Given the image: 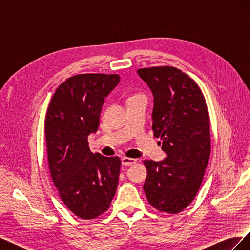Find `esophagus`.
Returning <instances> with one entry per match:
<instances>
[{
	"label": "esophagus",
	"mask_w": 250,
	"mask_h": 250,
	"mask_svg": "<svg viewBox=\"0 0 250 250\" xmlns=\"http://www.w3.org/2000/svg\"><path fill=\"white\" fill-rule=\"evenodd\" d=\"M121 162H122V165L124 166H131L133 164H135V161L134 158H130V157H122V160H121Z\"/></svg>",
	"instance_id": "obj_1"
}]
</instances>
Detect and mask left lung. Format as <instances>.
<instances>
[{"instance_id":"8db88e82","label":"left lung","mask_w":250,"mask_h":250,"mask_svg":"<svg viewBox=\"0 0 250 250\" xmlns=\"http://www.w3.org/2000/svg\"><path fill=\"white\" fill-rule=\"evenodd\" d=\"M154 97L152 130L167 155L162 162L144 161V191L156 209L177 214L195 198L210 154L209 117L196 82L173 66L138 70Z\"/></svg>"}]
</instances>
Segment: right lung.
I'll use <instances>...</instances> for the list:
<instances>
[{
    "instance_id": "right-lung-1",
    "label": "right lung",
    "mask_w": 250,
    "mask_h": 250,
    "mask_svg": "<svg viewBox=\"0 0 250 250\" xmlns=\"http://www.w3.org/2000/svg\"><path fill=\"white\" fill-rule=\"evenodd\" d=\"M120 81L117 74H80L66 79L49 104L46 132L50 173L60 198L73 214L94 219L106 211L116 194L121 161L89 150L104 98Z\"/></svg>"
}]
</instances>
